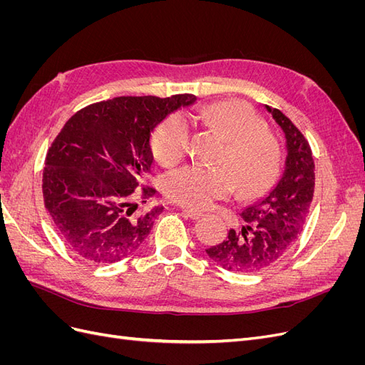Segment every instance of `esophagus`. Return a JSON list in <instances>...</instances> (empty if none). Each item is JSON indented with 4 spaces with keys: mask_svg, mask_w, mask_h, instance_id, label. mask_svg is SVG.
<instances>
[{
    "mask_svg": "<svg viewBox=\"0 0 365 365\" xmlns=\"http://www.w3.org/2000/svg\"><path fill=\"white\" fill-rule=\"evenodd\" d=\"M182 213L190 219H200L202 216V212H197V210H192V208H182Z\"/></svg>",
    "mask_w": 365,
    "mask_h": 365,
    "instance_id": "1",
    "label": "esophagus"
}]
</instances>
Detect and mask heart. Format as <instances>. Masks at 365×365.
I'll list each match as a JSON object with an SVG mask.
<instances>
[{
	"mask_svg": "<svg viewBox=\"0 0 365 365\" xmlns=\"http://www.w3.org/2000/svg\"><path fill=\"white\" fill-rule=\"evenodd\" d=\"M205 123L225 141L216 158L219 165L190 164L170 172L164 193L170 201L196 210L208 208L217 200L237 192L254 196L277 178L282 149L262 118L237 101L217 102L202 111ZM190 145V123L182 114H172L152 137V153L165 168L180 163Z\"/></svg>",
	"mask_w": 365,
	"mask_h": 365,
	"instance_id": "heart-1",
	"label": "heart"
}]
</instances>
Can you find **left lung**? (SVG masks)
I'll list each match as a JSON object with an SVG mask.
<instances>
[{
  "instance_id": "1",
  "label": "left lung",
  "mask_w": 365,
  "mask_h": 365,
  "mask_svg": "<svg viewBox=\"0 0 365 365\" xmlns=\"http://www.w3.org/2000/svg\"><path fill=\"white\" fill-rule=\"evenodd\" d=\"M286 138L284 170L279 182L259 201L242 210L244 225L230 230L207 256L231 272H257L271 267L303 231L314 197L315 164L307 140L282 111L264 105Z\"/></svg>"
}]
</instances>
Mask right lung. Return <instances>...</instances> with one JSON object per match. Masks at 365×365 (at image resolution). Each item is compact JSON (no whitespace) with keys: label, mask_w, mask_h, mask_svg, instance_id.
Returning a JSON list of instances; mask_svg holds the SVG:
<instances>
[{"label":"right lung","mask_w":365,"mask_h":365,"mask_svg":"<svg viewBox=\"0 0 365 365\" xmlns=\"http://www.w3.org/2000/svg\"><path fill=\"white\" fill-rule=\"evenodd\" d=\"M193 94L115 97L77 111L54 138L42 175L43 204L63 244L93 263L138 250L163 207L138 212L135 192L153 161L150 135ZM155 190L145 187L141 202Z\"/></svg>","instance_id":"add662e5"}]
</instances>
